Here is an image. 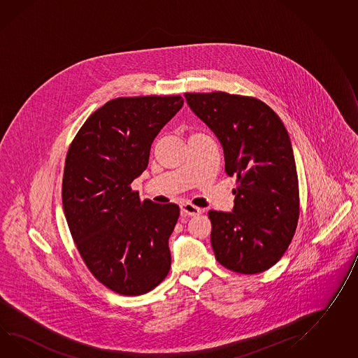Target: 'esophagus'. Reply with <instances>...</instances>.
<instances>
[{"label": "esophagus", "instance_id": "1", "mask_svg": "<svg viewBox=\"0 0 358 358\" xmlns=\"http://www.w3.org/2000/svg\"><path fill=\"white\" fill-rule=\"evenodd\" d=\"M181 212H182L183 215H186V216L194 217V216H199L201 215V208L192 206V203H183V204H181Z\"/></svg>", "mask_w": 358, "mask_h": 358}]
</instances>
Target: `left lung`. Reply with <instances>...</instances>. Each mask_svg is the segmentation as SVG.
Instances as JSON below:
<instances>
[{
  "label": "left lung",
  "mask_w": 358,
  "mask_h": 358,
  "mask_svg": "<svg viewBox=\"0 0 358 358\" xmlns=\"http://www.w3.org/2000/svg\"><path fill=\"white\" fill-rule=\"evenodd\" d=\"M192 113L224 150L225 172L236 176L233 212L210 210V243L230 271H268L296 230L299 182L287 131L271 107L224 92L185 93Z\"/></svg>",
  "instance_id": "8db88e82"
}]
</instances>
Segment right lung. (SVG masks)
Here are the masks:
<instances>
[{
    "instance_id": "right-lung-1",
    "label": "right lung",
    "mask_w": 358,
    "mask_h": 358,
    "mask_svg": "<svg viewBox=\"0 0 358 358\" xmlns=\"http://www.w3.org/2000/svg\"><path fill=\"white\" fill-rule=\"evenodd\" d=\"M182 105L181 96L108 101L87 117L67 152L62 201L71 236L92 274L120 295L146 294L171 269L168 239L180 208L141 201L131 183Z\"/></svg>"
}]
</instances>
